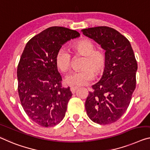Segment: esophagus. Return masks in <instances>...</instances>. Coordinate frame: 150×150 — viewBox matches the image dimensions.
Masks as SVG:
<instances>
[{"label": "esophagus", "instance_id": "esophagus-1", "mask_svg": "<svg viewBox=\"0 0 150 150\" xmlns=\"http://www.w3.org/2000/svg\"><path fill=\"white\" fill-rule=\"evenodd\" d=\"M78 88V87H77V86H71L70 87V91L72 93H74L75 91H76Z\"/></svg>", "mask_w": 150, "mask_h": 150}]
</instances>
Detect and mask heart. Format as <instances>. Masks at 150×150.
<instances>
[{
    "mask_svg": "<svg viewBox=\"0 0 150 150\" xmlns=\"http://www.w3.org/2000/svg\"><path fill=\"white\" fill-rule=\"evenodd\" d=\"M74 53L84 56L82 64V70L68 74L64 79L66 84L71 86H82L93 79L94 74L99 75L104 71L106 66L105 53L99 50H94V43L87 39L76 41L72 45ZM71 55L65 48L57 51L55 62L57 68L62 72L69 70L71 66Z\"/></svg>",
    "mask_w": 150,
    "mask_h": 150,
    "instance_id": "obj_1",
    "label": "heart"
}]
</instances>
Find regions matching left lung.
<instances>
[{"label": "left lung", "instance_id": "8db88e82", "mask_svg": "<svg viewBox=\"0 0 150 150\" xmlns=\"http://www.w3.org/2000/svg\"><path fill=\"white\" fill-rule=\"evenodd\" d=\"M105 51L106 66L99 81L93 85L85 103L86 113L94 123L107 125L121 117L129 105L136 84L137 64L131 43L109 27L82 30Z\"/></svg>", "mask_w": 150, "mask_h": 150}]
</instances>
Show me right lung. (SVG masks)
I'll return each mask as SVG.
<instances>
[{
    "label": "right lung",
    "mask_w": 150,
    "mask_h": 150,
    "mask_svg": "<svg viewBox=\"0 0 150 150\" xmlns=\"http://www.w3.org/2000/svg\"><path fill=\"white\" fill-rule=\"evenodd\" d=\"M80 35L74 30L52 27L25 45L17 67L18 92L25 112L38 125L53 127L65 116L72 94L69 87H62L55 59L62 45Z\"/></svg>",
    "instance_id": "right-lung-1"
}]
</instances>
